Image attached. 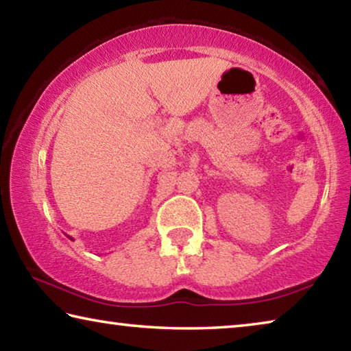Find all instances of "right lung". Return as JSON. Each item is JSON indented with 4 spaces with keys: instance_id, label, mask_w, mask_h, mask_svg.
<instances>
[{
    "instance_id": "add662e5",
    "label": "right lung",
    "mask_w": 351,
    "mask_h": 351,
    "mask_svg": "<svg viewBox=\"0 0 351 351\" xmlns=\"http://www.w3.org/2000/svg\"><path fill=\"white\" fill-rule=\"evenodd\" d=\"M69 239H71V237H69ZM71 240H73V239H71Z\"/></svg>"
}]
</instances>
